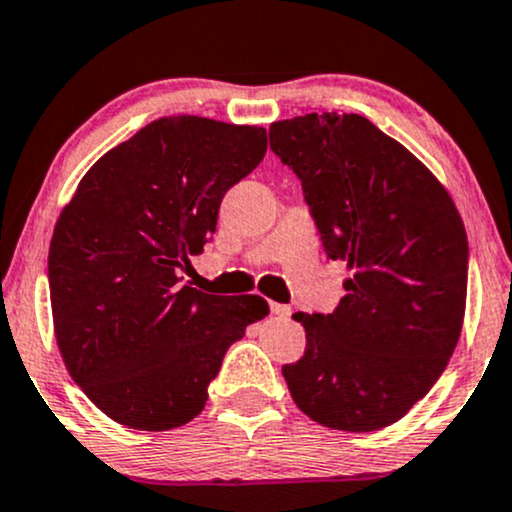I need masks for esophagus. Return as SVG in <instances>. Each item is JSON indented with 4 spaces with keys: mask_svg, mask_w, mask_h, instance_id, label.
I'll use <instances>...</instances> for the list:
<instances>
[{
    "mask_svg": "<svg viewBox=\"0 0 512 512\" xmlns=\"http://www.w3.org/2000/svg\"><path fill=\"white\" fill-rule=\"evenodd\" d=\"M269 310H272V315H276V317H281V319H288L291 317V307L288 305H281V303H272L269 305Z\"/></svg>",
    "mask_w": 512,
    "mask_h": 512,
    "instance_id": "34e87169",
    "label": "esophagus"
}]
</instances>
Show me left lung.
I'll return each mask as SVG.
<instances>
[{"instance_id":"left-lung-1","label":"left lung","mask_w":512,"mask_h":512,"mask_svg":"<svg viewBox=\"0 0 512 512\" xmlns=\"http://www.w3.org/2000/svg\"><path fill=\"white\" fill-rule=\"evenodd\" d=\"M269 143L303 181L326 257L350 272L331 315H293L307 346L281 369L288 391L322 427L377 432L427 396L458 346L463 219L439 178L360 114L274 121Z\"/></svg>"}]
</instances>
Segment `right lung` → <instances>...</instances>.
Returning a JSON list of instances; mask_svg holds the SVG:
<instances>
[{"mask_svg": "<svg viewBox=\"0 0 512 512\" xmlns=\"http://www.w3.org/2000/svg\"><path fill=\"white\" fill-rule=\"evenodd\" d=\"M264 152L260 126L164 116L97 159L61 209L54 336L73 381L123 427L169 432L200 415L226 350L269 312L260 295H209L176 274Z\"/></svg>", "mask_w": 512, "mask_h": 512, "instance_id": "right-lung-1", "label": "right lung"}]
</instances>
